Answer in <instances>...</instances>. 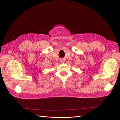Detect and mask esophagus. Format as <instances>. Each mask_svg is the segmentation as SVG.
I'll return each instance as SVG.
<instances>
[{"mask_svg":"<svg viewBox=\"0 0 120 120\" xmlns=\"http://www.w3.org/2000/svg\"><path fill=\"white\" fill-rule=\"evenodd\" d=\"M61 61H62V62H64V60H61Z\"/></svg>","mask_w":120,"mask_h":120,"instance_id":"obj_1","label":"esophagus"}]
</instances>
